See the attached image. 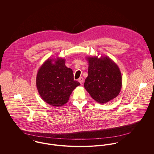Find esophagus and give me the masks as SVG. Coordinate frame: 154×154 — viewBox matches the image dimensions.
Returning <instances> with one entry per match:
<instances>
[{
  "mask_svg": "<svg viewBox=\"0 0 154 154\" xmlns=\"http://www.w3.org/2000/svg\"><path fill=\"white\" fill-rule=\"evenodd\" d=\"M78 81H79V83L82 85V84H83V82H84V79H83V78H82V77H80V78H79V79H78Z\"/></svg>",
  "mask_w": 154,
  "mask_h": 154,
  "instance_id": "obj_1",
  "label": "esophagus"
}]
</instances>
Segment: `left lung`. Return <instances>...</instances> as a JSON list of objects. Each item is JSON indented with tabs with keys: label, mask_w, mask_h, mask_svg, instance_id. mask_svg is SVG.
<instances>
[{
	"label": "left lung",
	"mask_w": 154,
	"mask_h": 154,
	"mask_svg": "<svg viewBox=\"0 0 154 154\" xmlns=\"http://www.w3.org/2000/svg\"><path fill=\"white\" fill-rule=\"evenodd\" d=\"M88 75L84 87L91 97L100 104L116 98L120 93L122 79L117 65L107 56L88 57Z\"/></svg>",
	"instance_id": "8db88e82"
}]
</instances>
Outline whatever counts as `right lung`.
<instances>
[{
    "mask_svg": "<svg viewBox=\"0 0 154 154\" xmlns=\"http://www.w3.org/2000/svg\"><path fill=\"white\" fill-rule=\"evenodd\" d=\"M55 63H52V62ZM64 59H47L40 68L36 79L38 91L44 101L61 106L68 101L73 90L80 85L73 79V71L65 66Z\"/></svg>",
    "mask_w": 154,
    "mask_h": 154,
    "instance_id": "obj_1",
    "label": "right lung"
}]
</instances>
